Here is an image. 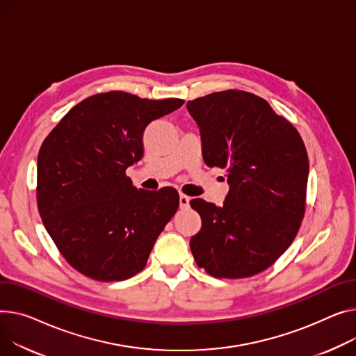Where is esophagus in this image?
<instances>
[{"label": "esophagus", "instance_id": "34e87169", "mask_svg": "<svg viewBox=\"0 0 356 356\" xmlns=\"http://www.w3.org/2000/svg\"><path fill=\"white\" fill-rule=\"evenodd\" d=\"M188 202H191V197L186 196L184 193H180V195H179V204H180V209H187V207H188Z\"/></svg>", "mask_w": 356, "mask_h": 356}]
</instances>
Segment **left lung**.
I'll return each mask as SVG.
<instances>
[{"label":"left lung","instance_id":"8db88e82","mask_svg":"<svg viewBox=\"0 0 356 356\" xmlns=\"http://www.w3.org/2000/svg\"><path fill=\"white\" fill-rule=\"evenodd\" d=\"M209 168L227 170L222 206L191 200L202 218L191 249L213 277L242 279L264 272L299 232L309 173L298 130L266 100L225 90L187 102Z\"/></svg>","mask_w":356,"mask_h":356}]
</instances>
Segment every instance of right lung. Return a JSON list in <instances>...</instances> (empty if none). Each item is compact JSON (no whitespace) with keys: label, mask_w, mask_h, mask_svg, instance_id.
I'll use <instances>...</instances> for the list:
<instances>
[{"label":"right lung","mask_w":356,"mask_h":356,"mask_svg":"<svg viewBox=\"0 0 356 356\" xmlns=\"http://www.w3.org/2000/svg\"><path fill=\"white\" fill-rule=\"evenodd\" d=\"M184 100L94 94L71 108L42 141L37 206L63 257L81 275L124 280L143 270L179 207L176 188L133 187L126 169L143 157V133Z\"/></svg>","instance_id":"obj_1"}]
</instances>
